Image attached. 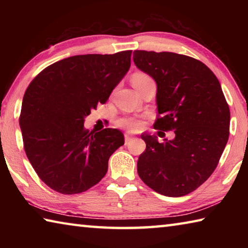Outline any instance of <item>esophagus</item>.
I'll return each mask as SVG.
<instances>
[{
    "mask_svg": "<svg viewBox=\"0 0 248 248\" xmlns=\"http://www.w3.org/2000/svg\"><path fill=\"white\" fill-rule=\"evenodd\" d=\"M131 140H132V138L130 137V136H128V134H125V136H124V142H125V143H128V142L131 141Z\"/></svg>",
    "mask_w": 248,
    "mask_h": 248,
    "instance_id": "34e87169",
    "label": "esophagus"
}]
</instances>
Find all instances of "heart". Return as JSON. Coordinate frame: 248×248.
Returning a JSON list of instances; mask_svg holds the SVG:
<instances>
[{
  "instance_id": "1",
  "label": "heart",
  "mask_w": 248,
  "mask_h": 248,
  "mask_svg": "<svg viewBox=\"0 0 248 248\" xmlns=\"http://www.w3.org/2000/svg\"><path fill=\"white\" fill-rule=\"evenodd\" d=\"M151 78L149 75H146L145 73H142V72H137L132 75V85L137 83H141V82H144V81H148ZM119 124L121 125L123 128H125L129 131H139L142 127V124L140 120H138L136 118H124L119 121Z\"/></svg>"
}]
</instances>
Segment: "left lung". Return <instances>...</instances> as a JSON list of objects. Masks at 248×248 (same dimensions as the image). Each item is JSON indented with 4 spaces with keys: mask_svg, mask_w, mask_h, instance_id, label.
<instances>
[{
    "mask_svg": "<svg viewBox=\"0 0 248 248\" xmlns=\"http://www.w3.org/2000/svg\"><path fill=\"white\" fill-rule=\"evenodd\" d=\"M133 61L156 82L161 117L154 128L175 133L163 142L142 134L146 149L138 159V174L161 195L190 194L215 171L229 140L230 109L219 79L184 54L136 50Z\"/></svg>",
    "mask_w": 248,
    "mask_h": 248,
    "instance_id": "1",
    "label": "left lung"
}]
</instances>
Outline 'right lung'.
<instances>
[{"instance_id": "right-lung-1", "label": "right lung", "mask_w": 248, "mask_h": 248, "mask_svg": "<svg viewBox=\"0 0 248 248\" xmlns=\"http://www.w3.org/2000/svg\"><path fill=\"white\" fill-rule=\"evenodd\" d=\"M131 52L65 58L28 85L19 117L24 149L51 189L64 195L90 189L106 175L110 155L124 145L119 130L89 132L84 120L124 78Z\"/></svg>"}]
</instances>
